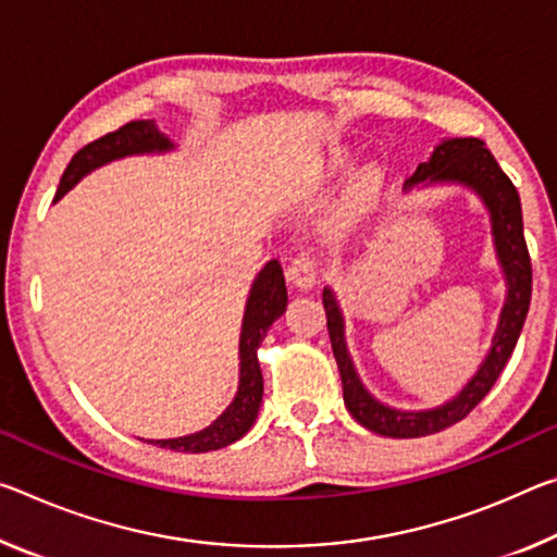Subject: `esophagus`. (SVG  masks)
I'll return each mask as SVG.
<instances>
[{
  "label": "esophagus",
  "mask_w": 557,
  "mask_h": 557,
  "mask_svg": "<svg viewBox=\"0 0 557 557\" xmlns=\"http://www.w3.org/2000/svg\"><path fill=\"white\" fill-rule=\"evenodd\" d=\"M287 280L293 282V287L297 289H312L317 282H320V262H317L312 255L299 252L297 258L289 262Z\"/></svg>",
  "instance_id": "34e87169"
}]
</instances>
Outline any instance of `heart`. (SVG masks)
<instances>
[{
  "label": "heart",
  "mask_w": 557,
  "mask_h": 557,
  "mask_svg": "<svg viewBox=\"0 0 557 557\" xmlns=\"http://www.w3.org/2000/svg\"><path fill=\"white\" fill-rule=\"evenodd\" d=\"M351 161H355V151H351V148L334 146L330 156H326L324 168H326V173H330V175H337V173L347 171ZM382 185H384L382 168L374 165V163H367L364 168H359V171L351 175L347 190H344L339 218L342 220H355L357 215L367 213V210L376 202L379 193H382Z\"/></svg>",
  "instance_id": "1"
}]
</instances>
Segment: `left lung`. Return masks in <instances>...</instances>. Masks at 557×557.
Instances as JSON below:
<instances>
[{"label":"left lung","instance_id":"1","mask_svg":"<svg viewBox=\"0 0 557 557\" xmlns=\"http://www.w3.org/2000/svg\"><path fill=\"white\" fill-rule=\"evenodd\" d=\"M431 185H463V188L473 190L481 198L491 218L493 247H496V258L503 270V280H506V299H503L491 347L485 351L479 369H475V374L463 384V389L454 399L434 406V409L406 411L394 409V406L379 401L374 394H369L349 355L339 299L332 287H324L322 305L326 312L332 351L342 376L344 406L361 426L389 438H419L438 434V431L469 417L473 406L491 392V386L496 384V379L506 369L520 337V330L525 324L528 307H531L533 270L523 235V210H520L518 190L508 175L500 171L498 161L485 148L483 140L444 138L434 148L429 161L417 165L411 178L404 183V190L411 193L413 188H431Z\"/></svg>","mask_w":557,"mask_h":557}]
</instances>
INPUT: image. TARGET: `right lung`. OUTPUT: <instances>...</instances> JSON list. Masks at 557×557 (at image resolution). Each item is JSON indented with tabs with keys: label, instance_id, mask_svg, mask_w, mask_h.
Masks as SVG:
<instances>
[{
	"label": "right lung",
	"instance_id": "add662e5",
	"mask_svg": "<svg viewBox=\"0 0 557 557\" xmlns=\"http://www.w3.org/2000/svg\"><path fill=\"white\" fill-rule=\"evenodd\" d=\"M173 148L175 144L165 134H161L156 121H131L119 131H113V134H106L103 138L94 140V144L84 146L82 151L72 158V163L66 165L64 175H61L54 202L64 198L84 175L96 171V168L119 161V158L126 156L171 153ZM285 310V275H282L280 262L270 260L258 272V277H255L250 287V295H247L240 330V349H237V357H240V382H237L235 399L202 431L178 438H151V444L181 454H206L218 451V448H225L235 444L237 438H243L247 431L252 429L262 404V372L258 364V347L262 344L272 322L280 320Z\"/></svg>",
	"mask_w": 557,
	"mask_h": 557
}]
</instances>
